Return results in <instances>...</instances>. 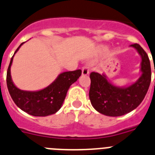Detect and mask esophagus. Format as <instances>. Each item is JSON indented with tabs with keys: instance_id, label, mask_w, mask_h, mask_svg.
I'll return each mask as SVG.
<instances>
[{
	"instance_id": "1",
	"label": "esophagus",
	"mask_w": 155,
	"mask_h": 155,
	"mask_svg": "<svg viewBox=\"0 0 155 155\" xmlns=\"http://www.w3.org/2000/svg\"><path fill=\"white\" fill-rule=\"evenodd\" d=\"M89 74V69L87 67L82 68V75H87Z\"/></svg>"
}]
</instances>
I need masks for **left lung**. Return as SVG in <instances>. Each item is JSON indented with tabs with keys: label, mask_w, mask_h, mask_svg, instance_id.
<instances>
[{
	"label": "left lung",
	"mask_w": 155,
	"mask_h": 155,
	"mask_svg": "<svg viewBox=\"0 0 155 155\" xmlns=\"http://www.w3.org/2000/svg\"><path fill=\"white\" fill-rule=\"evenodd\" d=\"M137 50L140 57L141 75L136 81L127 86L112 83L105 74L92 72L90 74L89 98L94 109L108 116H124L136 109L144 98L151 80L148 56L137 43L130 46Z\"/></svg>",
	"instance_id": "left-lung-1"
}]
</instances>
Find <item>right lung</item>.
<instances>
[{
  "mask_svg": "<svg viewBox=\"0 0 155 155\" xmlns=\"http://www.w3.org/2000/svg\"><path fill=\"white\" fill-rule=\"evenodd\" d=\"M22 42L12 57L7 71V86L14 102L18 107L34 116H47L54 114L61 109L71 85L78 81L81 71H66L60 74L57 78L43 89L39 91H24L14 84L11 75V67L14 56L18 51Z\"/></svg>",
  "mask_w": 155,
  "mask_h": 155,
  "instance_id": "right-lung-1",
  "label": "right lung"
}]
</instances>
